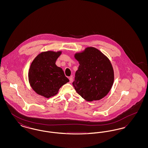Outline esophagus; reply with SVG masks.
Masks as SVG:
<instances>
[{
  "mask_svg": "<svg viewBox=\"0 0 148 148\" xmlns=\"http://www.w3.org/2000/svg\"><path fill=\"white\" fill-rule=\"evenodd\" d=\"M69 80H70V83H72L73 82V78L72 77H69Z\"/></svg>",
  "mask_w": 148,
  "mask_h": 148,
  "instance_id": "34e87169",
  "label": "esophagus"
}]
</instances>
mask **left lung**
Masks as SVG:
<instances>
[{
	"mask_svg": "<svg viewBox=\"0 0 148 148\" xmlns=\"http://www.w3.org/2000/svg\"><path fill=\"white\" fill-rule=\"evenodd\" d=\"M74 58L79 63L73 83L77 94L88 101L105 97L114 80L113 66L108 58L92 47L76 53Z\"/></svg>",
	"mask_w": 148,
	"mask_h": 148,
	"instance_id": "left-lung-1",
	"label": "left lung"
}]
</instances>
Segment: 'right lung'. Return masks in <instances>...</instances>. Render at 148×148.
<instances>
[{
    "label": "right lung",
    "instance_id": "1",
    "mask_svg": "<svg viewBox=\"0 0 148 148\" xmlns=\"http://www.w3.org/2000/svg\"><path fill=\"white\" fill-rule=\"evenodd\" d=\"M62 53V51H43L35 57L30 66V85L36 94L45 98L55 96L59 89L69 82L63 69L56 64Z\"/></svg>",
    "mask_w": 148,
    "mask_h": 148
}]
</instances>
